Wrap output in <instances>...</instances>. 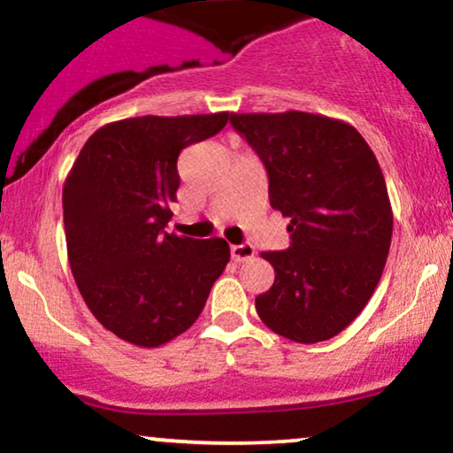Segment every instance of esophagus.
<instances>
[{
    "instance_id": "obj_1",
    "label": "esophagus",
    "mask_w": 453,
    "mask_h": 453,
    "mask_svg": "<svg viewBox=\"0 0 453 453\" xmlns=\"http://www.w3.org/2000/svg\"><path fill=\"white\" fill-rule=\"evenodd\" d=\"M230 253L234 257V262H247V259H251L253 256H256V247L253 244H232L230 247Z\"/></svg>"
}]
</instances>
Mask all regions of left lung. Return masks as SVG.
<instances>
[{"mask_svg":"<svg viewBox=\"0 0 453 453\" xmlns=\"http://www.w3.org/2000/svg\"><path fill=\"white\" fill-rule=\"evenodd\" d=\"M268 173L270 206L288 217L289 247L262 253L274 283L259 319L296 342L336 336L371 300L392 242L386 179L349 123L311 112L230 114Z\"/></svg>","mask_w":453,"mask_h":453,"instance_id":"8db88e82","label":"left lung"}]
</instances>
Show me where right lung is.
<instances>
[{
	"mask_svg": "<svg viewBox=\"0 0 453 453\" xmlns=\"http://www.w3.org/2000/svg\"><path fill=\"white\" fill-rule=\"evenodd\" d=\"M227 112L136 117L87 140L64 185L67 257L96 319L119 339L159 347L194 326L230 262L223 238L165 232L176 159L226 127Z\"/></svg>",
	"mask_w": 453,
	"mask_h": 453,
	"instance_id": "obj_1",
	"label": "right lung"
}]
</instances>
